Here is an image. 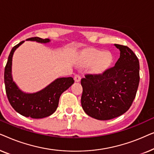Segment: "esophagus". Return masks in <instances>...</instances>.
Instances as JSON below:
<instances>
[{"mask_svg": "<svg viewBox=\"0 0 154 154\" xmlns=\"http://www.w3.org/2000/svg\"><path fill=\"white\" fill-rule=\"evenodd\" d=\"M81 77L79 74H75L74 75V80L75 82H80L81 81Z\"/></svg>", "mask_w": 154, "mask_h": 154, "instance_id": "34e87169", "label": "esophagus"}]
</instances>
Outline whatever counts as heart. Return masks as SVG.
<instances>
[{
  "mask_svg": "<svg viewBox=\"0 0 154 154\" xmlns=\"http://www.w3.org/2000/svg\"><path fill=\"white\" fill-rule=\"evenodd\" d=\"M111 60V56L107 53H103L101 51H93L89 52L87 55V62L92 64L96 62L94 66V71L100 73L108 65Z\"/></svg>",
  "mask_w": 154,
  "mask_h": 154,
  "instance_id": "b5f03b06",
  "label": "heart"
}]
</instances>
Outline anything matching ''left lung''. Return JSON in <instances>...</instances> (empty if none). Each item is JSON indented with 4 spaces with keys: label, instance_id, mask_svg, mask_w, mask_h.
I'll return each instance as SVG.
<instances>
[{
    "label": "left lung",
    "instance_id": "obj_1",
    "mask_svg": "<svg viewBox=\"0 0 154 154\" xmlns=\"http://www.w3.org/2000/svg\"><path fill=\"white\" fill-rule=\"evenodd\" d=\"M115 66L101 74H87L81 79V105L89 116L106 121L125 113L131 106L140 83V63L135 54L125 45Z\"/></svg>",
    "mask_w": 154,
    "mask_h": 154
}]
</instances>
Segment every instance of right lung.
Listing matches in <instances>:
<instances>
[{
  "instance_id": "add662e5",
  "label": "right lung",
  "mask_w": 154,
  "mask_h": 154,
  "mask_svg": "<svg viewBox=\"0 0 154 154\" xmlns=\"http://www.w3.org/2000/svg\"><path fill=\"white\" fill-rule=\"evenodd\" d=\"M26 41L41 43L50 42L49 38L43 39L38 37L30 38ZM24 42L14 46L8 57L4 72L6 94L12 108L20 114L32 119H43L52 115L57 110L61 94L74 83V81L71 77L60 78L34 93H26L21 90L12 79V61L14 51Z\"/></svg>"
}]
</instances>
